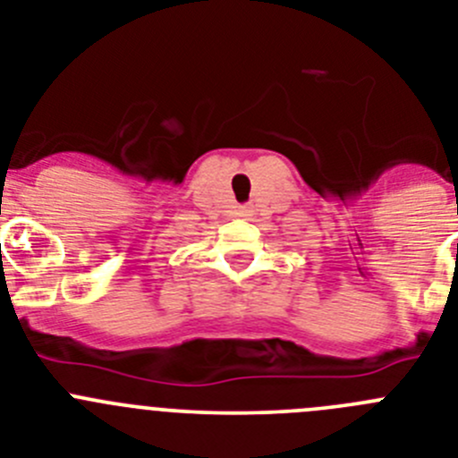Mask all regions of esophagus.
Returning a JSON list of instances; mask_svg holds the SVG:
<instances>
[{
    "instance_id": "34e87169",
    "label": "esophagus",
    "mask_w": 458,
    "mask_h": 458,
    "mask_svg": "<svg viewBox=\"0 0 458 458\" xmlns=\"http://www.w3.org/2000/svg\"><path fill=\"white\" fill-rule=\"evenodd\" d=\"M238 213H241V217H248L250 213H252V210H250V208H241V210H238Z\"/></svg>"
}]
</instances>
